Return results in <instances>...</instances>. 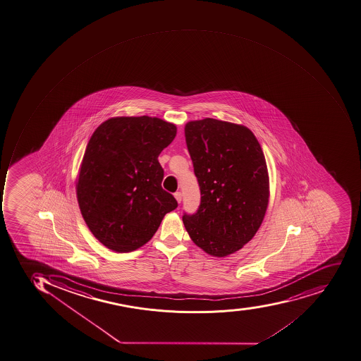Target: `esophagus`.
Wrapping results in <instances>:
<instances>
[{
    "label": "esophagus",
    "mask_w": 361,
    "mask_h": 361,
    "mask_svg": "<svg viewBox=\"0 0 361 361\" xmlns=\"http://www.w3.org/2000/svg\"><path fill=\"white\" fill-rule=\"evenodd\" d=\"M174 198L176 199V202H181V200H182V193L181 192H179V191H178V192H176L174 193Z\"/></svg>",
    "instance_id": "34e87169"
}]
</instances>
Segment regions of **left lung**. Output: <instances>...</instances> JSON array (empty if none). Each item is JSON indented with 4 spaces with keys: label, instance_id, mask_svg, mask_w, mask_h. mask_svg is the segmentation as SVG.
<instances>
[{
    "label": "left lung",
    "instance_id": "8db88e82",
    "mask_svg": "<svg viewBox=\"0 0 361 361\" xmlns=\"http://www.w3.org/2000/svg\"><path fill=\"white\" fill-rule=\"evenodd\" d=\"M185 135L202 202L182 221L200 249L227 257L253 238L266 215L270 191L262 148L247 127L213 118L189 121Z\"/></svg>",
    "mask_w": 361,
    "mask_h": 361
}]
</instances>
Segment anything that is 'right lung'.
Instances as JSON below:
<instances>
[{
    "label": "right lung",
    "instance_id": "obj_1",
    "mask_svg": "<svg viewBox=\"0 0 361 361\" xmlns=\"http://www.w3.org/2000/svg\"><path fill=\"white\" fill-rule=\"evenodd\" d=\"M176 135L174 123L140 116L110 118L90 138L76 196L87 227L108 249H140L178 207L161 185L164 171L157 159Z\"/></svg>",
    "mask_w": 361,
    "mask_h": 361
}]
</instances>
